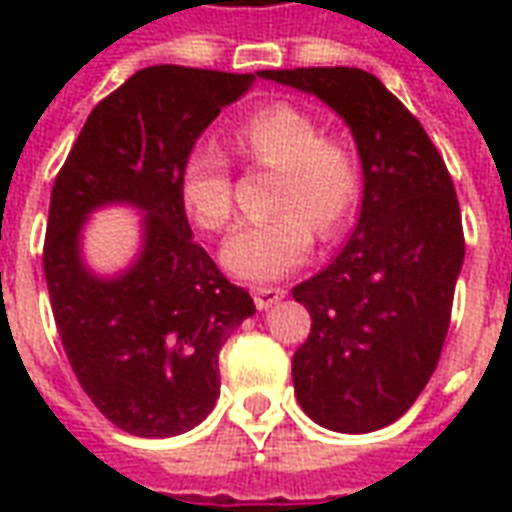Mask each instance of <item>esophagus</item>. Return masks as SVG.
I'll use <instances>...</instances> for the list:
<instances>
[{
  "instance_id": "1",
  "label": "esophagus",
  "mask_w": 512,
  "mask_h": 512,
  "mask_svg": "<svg viewBox=\"0 0 512 512\" xmlns=\"http://www.w3.org/2000/svg\"><path fill=\"white\" fill-rule=\"evenodd\" d=\"M285 293H288L285 288H271V285H268V288H255L252 296H255L257 310H268V307H274V304H279V301L285 299Z\"/></svg>"
}]
</instances>
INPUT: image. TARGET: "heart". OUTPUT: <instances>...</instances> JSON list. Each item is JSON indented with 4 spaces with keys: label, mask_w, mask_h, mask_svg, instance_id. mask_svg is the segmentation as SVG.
Segmentation results:
<instances>
[{
    "label": "heart",
    "mask_w": 512,
    "mask_h": 512,
    "mask_svg": "<svg viewBox=\"0 0 512 512\" xmlns=\"http://www.w3.org/2000/svg\"><path fill=\"white\" fill-rule=\"evenodd\" d=\"M238 150L257 164L282 169L277 208L266 222L241 224L222 244V266L246 282H268L301 266L315 230L334 235L354 211L362 169L351 145L332 139L318 117L296 104H268L233 131ZM180 202L202 230H222L233 216L230 161L216 145H194L180 164Z\"/></svg>",
    "instance_id": "1"
}]
</instances>
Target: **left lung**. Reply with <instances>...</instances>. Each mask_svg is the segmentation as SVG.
Here are the masks:
<instances>
[{"mask_svg":"<svg viewBox=\"0 0 512 512\" xmlns=\"http://www.w3.org/2000/svg\"><path fill=\"white\" fill-rule=\"evenodd\" d=\"M321 98L351 128L362 211L329 266L293 288L312 329L293 354L304 414L337 433H370L406 414L439 365L463 266L455 186L425 128L359 68L260 71Z\"/></svg>","mask_w":512,"mask_h":512,"instance_id":"left-lung-1","label":"left lung"}]
</instances>
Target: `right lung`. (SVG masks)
<instances>
[{
    "label": "right lung",
    "mask_w": 512,
    "mask_h": 512,
    "mask_svg": "<svg viewBox=\"0 0 512 512\" xmlns=\"http://www.w3.org/2000/svg\"><path fill=\"white\" fill-rule=\"evenodd\" d=\"M257 73L153 65L95 106L54 180L43 271L73 373L112 425L169 439L200 425L219 397V351L255 301L191 238L180 164ZM143 213L135 263L101 278L81 255L89 213Z\"/></svg>",
    "instance_id": "add662e5"
}]
</instances>
